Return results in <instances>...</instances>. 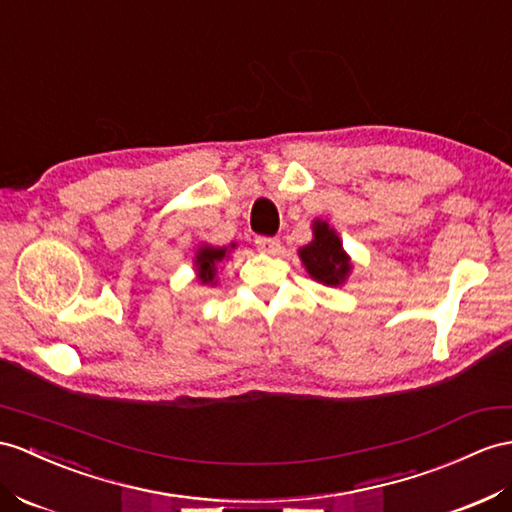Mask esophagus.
Here are the masks:
<instances>
[{
    "label": "esophagus",
    "instance_id": "esophagus-1",
    "mask_svg": "<svg viewBox=\"0 0 512 512\" xmlns=\"http://www.w3.org/2000/svg\"><path fill=\"white\" fill-rule=\"evenodd\" d=\"M256 247H258V252H263V254H278L280 241L273 239V236H258Z\"/></svg>",
    "mask_w": 512,
    "mask_h": 512
}]
</instances>
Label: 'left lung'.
<instances>
[{
	"label": "left lung",
	"mask_w": 512,
	"mask_h": 512,
	"mask_svg": "<svg viewBox=\"0 0 512 512\" xmlns=\"http://www.w3.org/2000/svg\"><path fill=\"white\" fill-rule=\"evenodd\" d=\"M299 258L310 278L328 286L343 284L352 271L350 256L343 252L339 234L321 219L313 221V241L299 249Z\"/></svg>",
	"instance_id": "1"
}]
</instances>
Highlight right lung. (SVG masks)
Masks as SVG:
<instances>
[{"instance_id": "1", "label": "right lung", "mask_w": 512, "mask_h": 512, "mask_svg": "<svg viewBox=\"0 0 512 512\" xmlns=\"http://www.w3.org/2000/svg\"><path fill=\"white\" fill-rule=\"evenodd\" d=\"M234 247V245H232ZM228 254V247H210L202 245L197 249L195 256V271H197V280L202 284H217V265Z\"/></svg>"}]
</instances>
